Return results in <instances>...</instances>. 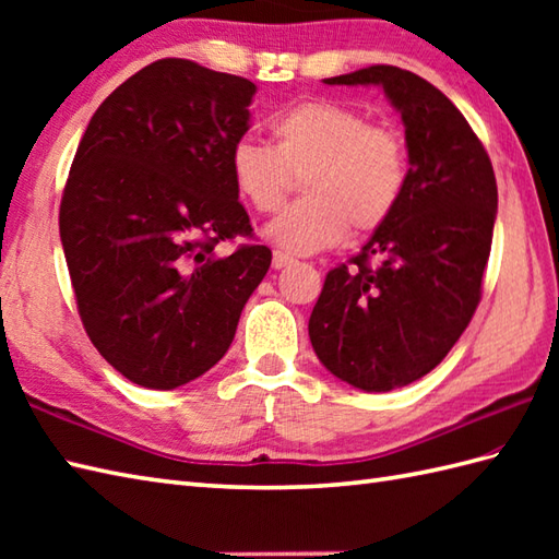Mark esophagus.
<instances>
[{
	"label": "esophagus",
	"instance_id": "34e87169",
	"mask_svg": "<svg viewBox=\"0 0 559 559\" xmlns=\"http://www.w3.org/2000/svg\"><path fill=\"white\" fill-rule=\"evenodd\" d=\"M271 264H273V269H286L288 264H293V257H288L286 252H281V249H276V252H273Z\"/></svg>",
	"mask_w": 559,
	"mask_h": 559
}]
</instances>
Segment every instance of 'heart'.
I'll return each mask as SVG.
<instances>
[{
    "label": "heart",
    "mask_w": 559,
    "mask_h": 559,
    "mask_svg": "<svg viewBox=\"0 0 559 559\" xmlns=\"http://www.w3.org/2000/svg\"><path fill=\"white\" fill-rule=\"evenodd\" d=\"M273 146L240 139L230 148L233 185L259 213H276L302 177L300 204L266 228L290 254L338 245L350 223L372 233L394 216L408 185V151L396 129L334 100H305L273 120Z\"/></svg>",
    "instance_id": "obj_1"
}]
</instances>
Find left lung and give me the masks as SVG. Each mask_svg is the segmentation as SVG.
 Instances as JSON below:
<instances>
[{"instance_id":"obj_1","label":"left lung","mask_w":559,"mask_h":559,"mask_svg":"<svg viewBox=\"0 0 559 559\" xmlns=\"http://www.w3.org/2000/svg\"><path fill=\"white\" fill-rule=\"evenodd\" d=\"M329 86H379L406 127L408 185L399 209L326 273L310 317L319 362L355 389L391 391L447 358L480 302L497 182L456 105L413 71L367 67Z\"/></svg>"}]
</instances>
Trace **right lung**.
Instances as JSON below:
<instances>
[{"mask_svg": "<svg viewBox=\"0 0 559 559\" xmlns=\"http://www.w3.org/2000/svg\"><path fill=\"white\" fill-rule=\"evenodd\" d=\"M257 86L189 59H158L103 100L59 206L71 286L93 346L129 382L177 389L235 338L271 249L252 237L230 175Z\"/></svg>", "mask_w": 559, "mask_h": 559, "instance_id": "add662e5", "label": "right lung"}]
</instances>
